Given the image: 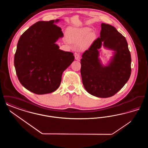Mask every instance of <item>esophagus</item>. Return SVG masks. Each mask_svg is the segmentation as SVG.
Wrapping results in <instances>:
<instances>
[{
	"label": "esophagus",
	"mask_w": 148,
	"mask_h": 148,
	"mask_svg": "<svg viewBox=\"0 0 148 148\" xmlns=\"http://www.w3.org/2000/svg\"><path fill=\"white\" fill-rule=\"evenodd\" d=\"M80 54H76L75 55V59L77 60H80Z\"/></svg>",
	"instance_id": "esophagus-1"
}]
</instances>
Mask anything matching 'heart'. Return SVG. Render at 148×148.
Returning <instances> with one entry per match:
<instances>
[{
    "label": "heart",
    "mask_w": 148,
    "mask_h": 148,
    "mask_svg": "<svg viewBox=\"0 0 148 148\" xmlns=\"http://www.w3.org/2000/svg\"><path fill=\"white\" fill-rule=\"evenodd\" d=\"M89 27L69 28L67 30V38L70 42L77 44L81 49L89 48L96 38L94 32H90Z\"/></svg>",
    "instance_id": "1"
}]
</instances>
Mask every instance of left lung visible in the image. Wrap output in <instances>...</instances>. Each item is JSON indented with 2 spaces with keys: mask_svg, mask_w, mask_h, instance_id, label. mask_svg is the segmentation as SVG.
Here are the masks:
<instances>
[{
  "mask_svg": "<svg viewBox=\"0 0 148 148\" xmlns=\"http://www.w3.org/2000/svg\"><path fill=\"white\" fill-rule=\"evenodd\" d=\"M100 37L83 54L80 73L85 90L99 98H109L124 86L131 74V55L125 38L113 26L102 23ZM113 50L114 56L106 66L99 59V49Z\"/></svg>",
  "mask_w": 148,
  "mask_h": 148,
  "instance_id": "1",
  "label": "left lung"
}]
</instances>
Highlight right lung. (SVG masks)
Here are the masks:
<instances>
[{
  "label": "right lung",
  "instance_id": "right-lung-1",
  "mask_svg": "<svg viewBox=\"0 0 148 148\" xmlns=\"http://www.w3.org/2000/svg\"><path fill=\"white\" fill-rule=\"evenodd\" d=\"M59 19L39 21L21 36L14 56V66L21 84L36 94L56 91L62 74L74 60L73 53L59 49L56 41L63 37L55 24Z\"/></svg>",
  "mask_w": 148,
  "mask_h": 148
}]
</instances>
